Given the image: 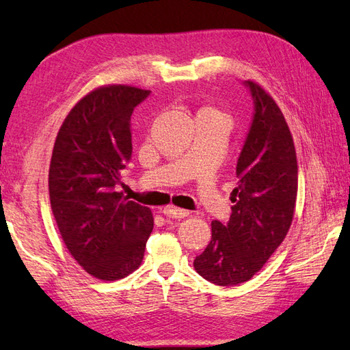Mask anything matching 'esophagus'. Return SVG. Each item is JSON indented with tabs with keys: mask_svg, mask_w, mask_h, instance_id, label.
Returning a JSON list of instances; mask_svg holds the SVG:
<instances>
[{
	"mask_svg": "<svg viewBox=\"0 0 350 350\" xmlns=\"http://www.w3.org/2000/svg\"><path fill=\"white\" fill-rule=\"evenodd\" d=\"M162 213L165 215L167 218H174V219H179V218H185L189 215V211H185V209H179V207H174V206H167L162 209Z\"/></svg>",
	"mask_w": 350,
	"mask_h": 350,
	"instance_id": "esophagus-1",
	"label": "esophagus"
}]
</instances>
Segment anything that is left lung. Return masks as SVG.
Listing matches in <instances>:
<instances>
[{"instance_id": "8db88e82", "label": "left lung", "mask_w": 350, "mask_h": 350, "mask_svg": "<svg viewBox=\"0 0 350 350\" xmlns=\"http://www.w3.org/2000/svg\"><path fill=\"white\" fill-rule=\"evenodd\" d=\"M254 113L237 158L232 215L212 221V239L194 260L217 286H236L262 269L288 232L298 194V162L286 118L262 87L243 81Z\"/></svg>"}]
</instances>
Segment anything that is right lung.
<instances>
[{
    "label": "right lung",
    "mask_w": 350,
    "mask_h": 350,
    "mask_svg": "<svg viewBox=\"0 0 350 350\" xmlns=\"http://www.w3.org/2000/svg\"><path fill=\"white\" fill-rule=\"evenodd\" d=\"M148 94L129 85L88 93L66 117L52 150V215L73 258L99 280L135 271L153 230L150 209L116 191L132 158L131 116Z\"/></svg>",
    "instance_id": "right-lung-1"
}]
</instances>
